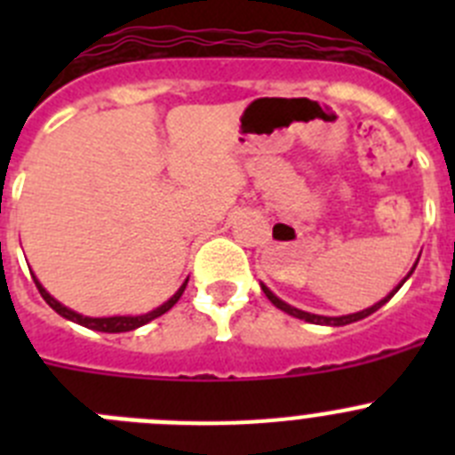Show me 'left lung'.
Segmentation results:
<instances>
[{
	"label": "left lung",
	"instance_id": "8db88e82",
	"mask_svg": "<svg viewBox=\"0 0 455 455\" xmlns=\"http://www.w3.org/2000/svg\"><path fill=\"white\" fill-rule=\"evenodd\" d=\"M417 262H419V259H417ZM417 262H415V267L410 268L408 275H405L403 280H401V283L396 284V289H392V291H389L383 300H378L376 305H371V307L363 309V312H355V315H344V316H321V315H312V312H305V309L293 307V305L284 303L283 299H277L275 293H273L271 289L267 287V284H262V291L267 293V299L271 300V303L275 305L277 309H283V312H287L289 316H296V319H303V321H307V323H316V325H348V323H355V321H360V319H367V316H369V315H373V312H376V309L383 307V305L387 303L389 299H392L394 293H396V291H399L401 287H403L405 280H408V277L412 275V271H415V268H417Z\"/></svg>",
	"mask_w": 455,
	"mask_h": 455
}]
</instances>
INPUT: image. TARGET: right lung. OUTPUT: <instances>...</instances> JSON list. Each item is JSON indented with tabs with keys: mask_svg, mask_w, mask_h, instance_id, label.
<instances>
[{
	"mask_svg": "<svg viewBox=\"0 0 455 455\" xmlns=\"http://www.w3.org/2000/svg\"><path fill=\"white\" fill-rule=\"evenodd\" d=\"M34 283H36V287H38L40 296L45 299V303L54 309L56 315H61L63 319L72 321V323L84 325V328H91V331H98V332H130V331H136V328H140V325L150 323V321L156 319V316L166 315L168 309L178 303L180 296L184 293V289H187L188 277L182 283V287H180L178 291L172 293L171 299L166 300V303L159 305V307H155L152 312H148V315H136V316H132V315H127V316H84V315H79V312H75V309L66 307L63 303H59L54 296H50V293H47V289L38 283V277L36 275H34Z\"/></svg>",
	"mask_w": 455,
	"mask_h": 455,
	"instance_id": "1",
	"label": "right lung"
}]
</instances>
